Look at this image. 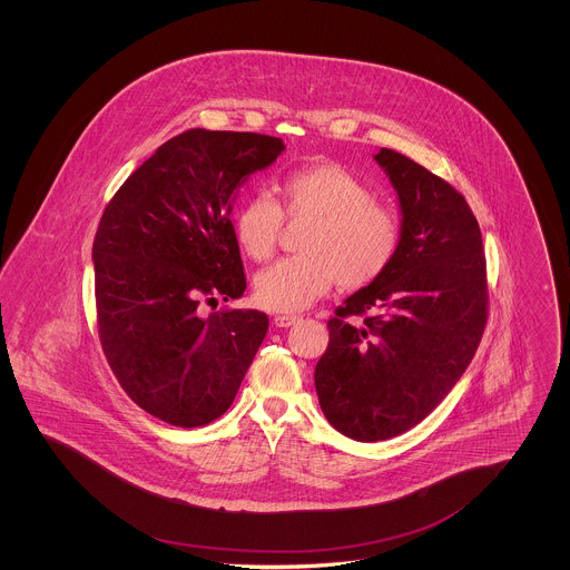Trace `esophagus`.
Here are the masks:
<instances>
[{"instance_id":"esophagus-1","label":"esophagus","mask_w":570,"mask_h":570,"mask_svg":"<svg viewBox=\"0 0 570 570\" xmlns=\"http://www.w3.org/2000/svg\"><path fill=\"white\" fill-rule=\"evenodd\" d=\"M298 321H301L298 316H288V314H282V316H275V318H273V323H275V326H282V328H286V326L297 325Z\"/></svg>"}]
</instances>
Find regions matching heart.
Returning a JSON list of instances; mask_svg holds the SVG:
<instances>
[{"label":"heart","instance_id":"1","mask_svg":"<svg viewBox=\"0 0 570 570\" xmlns=\"http://www.w3.org/2000/svg\"><path fill=\"white\" fill-rule=\"evenodd\" d=\"M279 194L282 207L267 194H254L233 216L235 237L254 261H267L275 252L284 216L309 222L298 244L301 256L256 275L254 295L263 307L301 312L335 282L356 291L389 269L400 245L397 217L342 164L298 168L282 181Z\"/></svg>","mask_w":570,"mask_h":570}]
</instances>
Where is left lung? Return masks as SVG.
<instances>
[{
    "label": "left lung",
    "instance_id": "1",
    "mask_svg": "<svg viewBox=\"0 0 570 570\" xmlns=\"http://www.w3.org/2000/svg\"><path fill=\"white\" fill-rule=\"evenodd\" d=\"M374 160L397 191L400 245L326 323L314 372L326 421L358 442L421 423L458 384L488 323L483 239L465 198L393 149Z\"/></svg>",
    "mask_w": 570,
    "mask_h": 570
}]
</instances>
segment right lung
Masks as SVG:
<instances>
[{
	"mask_svg": "<svg viewBox=\"0 0 570 570\" xmlns=\"http://www.w3.org/2000/svg\"><path fill=\"white\" fill-rule=\"evenodd\" d=\"M284 149L275 136L191 128L140 164L100 219L91 261L102 351L136 406L175 428L224 414L267 335L258 309L203 316L200 303L244 297L233 203Z\"/></svg>",
	"mask_w": 570,
	"mask_h": 570,
	"instance_id": "right-lung-1",
	"label": "right lung"
}]
</instances>
